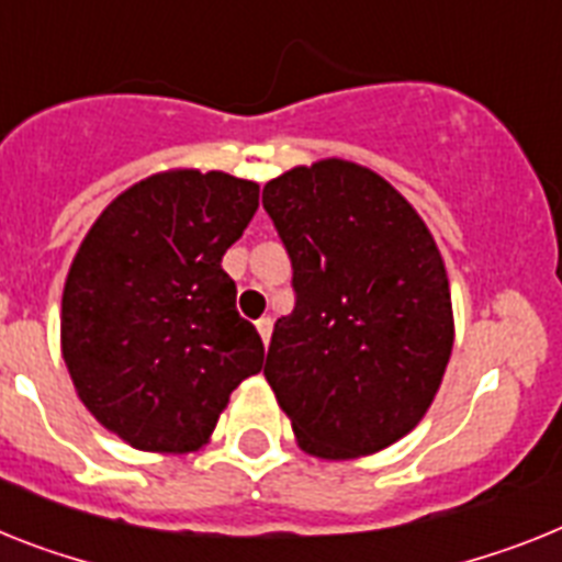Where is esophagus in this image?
<instances>
[{"instance_id": "esophagus-1", "label": "esophagus", "mask_w": 562, "mask_h": 562, "mask_svg": "<svg viewBox=\"0 0 562 562\" xmlns=\"http://www.w3.org/2000/svg\"><path fill=\"white\" fill-rule=\"evenodd\" d=\"M257 331H259V337H262V342H266V346H268V339H271V331H273V323H271V317H262V319H257Z\"/></svg>"}]
</instances>
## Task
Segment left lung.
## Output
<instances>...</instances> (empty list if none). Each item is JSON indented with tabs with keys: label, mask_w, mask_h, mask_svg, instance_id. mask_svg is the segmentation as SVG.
Here are the masks:
<instances>
[{
	"label": "left lung",
	"mask_w": 562,
	"mask_h": 562,
	"mask_svg": "<svg viewBox=\"0 0 562 562\" xmlns=\"http://www.w3.org/2000/svg\"><path fill=\"white\" fill-rule=\"evenodd\" d=\"M262 205L296 291L262 374L296 446L319 460L389 449L426 417L454 346L431 231L380 173L337 157L266 182Z\"/></svg>",
	"instance_id": "1"
}]
</instances>
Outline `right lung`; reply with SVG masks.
<instances>
[{"mask_svg": "<svg viewBox=\"0 0 562 562\" xmlns=\"http://www.w3.org/2000/svg\"><path fill=\"white\" fill-rule=\"evenodd\" d=\"M259 186L173 168L139 179L97 216L63 291V360L79 400L131 449L191 454L231 391L262 369L223 254Z\"/></svg>", "mask_w": 562, "mask_h": 562, "instance_id": "obj_1", "label": "right lung"}]
</instances>
